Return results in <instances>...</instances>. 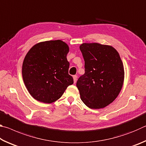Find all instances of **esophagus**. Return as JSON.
<instances>
[{"mask_svg": "<svg viewBox=\"0 0 146 146\" xmlns=\"http://www.w3.org/2000/svg\"><path fill=\"white\" fill-rule=\"evenodd\" d=\"M73 78L74 83H76V80H77V76H76V75H73Z\"/></svg>", "mask_w": 146, "mask_h": 146, "instance_id": "1", "label": "esophagus"}]
</instances>
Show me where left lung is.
<instances>
[{
  "instance_id": "1",
  "label": "left lung",
  "mask_w": 146,
  "mask_h": 146,
  "mask_svg": "<svg viewBox=\"0 0 146 146\" xmlns=\"http://www.w3.org/2000/svg\"><path fill=\"white\" fill-rule=\"evenodd\" d=\"M85 73L76 82L80 98L91 109H100L115 100L122 88L124 70L117 51L111 46L83 43L80 46Z\"/></svg>"
}]
</instances>
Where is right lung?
Returning a JSON list of instances; mask_svg holds the SVG:
<instances>
[{"mask_svg": "<svg viewBox=\"0 0 146 146\" xmlns=\"http://www.w3.org/2000/svg\"><path fill=\"white\" fill-rule=\"evenodd\" d=\"M68 44L60 40L39 42L29 49L23 64V78L35 99L52 103L59 99L68 86L73 84L69 75L66 56Z\"/></svg>", "mask_w": 146, "mask_h": 146, "instance_id": "1", "label": "right lung"}]
</instances>
